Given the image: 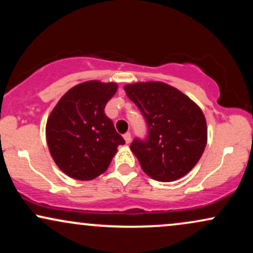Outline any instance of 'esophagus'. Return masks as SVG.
Returning a JSON list of instances; mask_svg holds the SVG:
<instances>
[{
  "label": "esophagus",
  "mask_w": 253,
  "mask_h": 253,
  "mask_svg": "<svg viewBox=\"0 0 253 253\" xmlns=\"http://www.w3.org/2000/svg\"><path fill=\"white\" fill-rule=\"evenodd\" d=\"M124 139H125V141H126L127 144H129V143H130V139H132V136H130V133H129V132L125 133V134H124Z\"/></svg>",
  "instance_id": "esophagus-1"
}]
</instances>
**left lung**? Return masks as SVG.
Masks as SVG:
<instances>
[{"instance_id": "8db88e82", "label": "left lung", "mask_w": 253, "mask_h": 253, "mask_svg": "<svg viewBox=\"0 0 253 253\" xmlns=\"http://www.w3.org/2000/svg\"><path fill=\"white\" fill-rule=\"evenodd\" d=\"M149 126V138L135 139L130 150L147 176L173 182L191 171L207 145L203 112L181 90L164 82H136L124 86Z\"/></svg>"}]
</instances>
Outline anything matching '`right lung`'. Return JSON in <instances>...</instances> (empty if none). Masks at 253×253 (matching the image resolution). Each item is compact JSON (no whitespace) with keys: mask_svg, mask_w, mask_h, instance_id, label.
<instances>
[{"mask_svg":"<svg viewBox=\"0 0 253 253\" xmlns=\"http://www.w3.org/2000/svg\"><path fill=\"white\" fill-rule=\"evenodd\" d=\"M118 84L86 81L72 86L58 101L46 123L51 157L65 175L90 181L108 169L125 140L104 114Z\"/></svg>","mask_w":253,"mask_h":253,"instance_id":"right-lung-1","label":"right lung"}]
</instances>
